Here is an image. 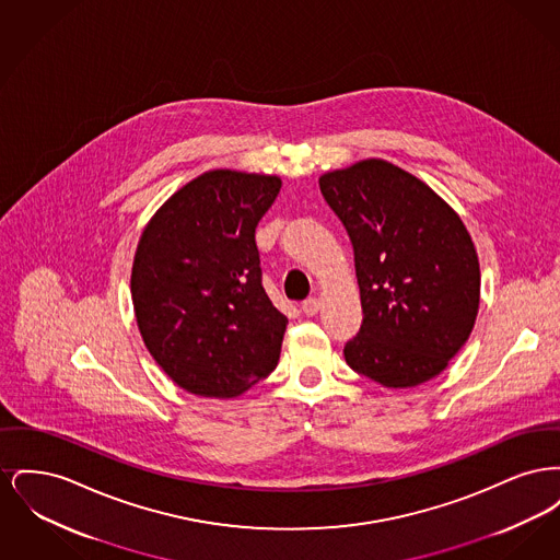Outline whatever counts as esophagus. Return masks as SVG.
<instances>
[{"instance_id": "1", "label": "esophagus", "mask_w": 560, "mask_h": 560, "mask_svg": "<svg viewBox=\"0 0 560 560\" xmlns=\"http://www.w3.org/2000/svg\"><path fill=\"white\" fill-rule=\"evenodd\" d=\"M319 298H306V300L302 302V313L308 315V317H313V315L319 313Z\"/></svg>"}]
</instances>
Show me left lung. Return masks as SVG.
Instances as JSON below:
<instances>
[{
    "instance_id": "obj_1",
    "label": "left lung",
    "mask_w": 560,
    "mask_h": 560,
    "mask_svg": "<svg viewBox=\"0 0 560 560\" xmlns=\"http://www.w3.org/2000/svg\"><path fill=\"white\" fill-rule=\"evenodd\" d=\"M354 249L363 323L345 359L386 388L447 368L479 313L475 243L452 208L409 172L365 160L319 178Z\"/></svg>"
}]
</instances>
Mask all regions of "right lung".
<instances>
[{
    "label": "right lung",
    "mask_w": 560,
    "mask_h": 560,
    "mask_svg": "<svg viewBox=\"0 0 560 560\" xmlns=\"http://www.w3.org/2000/svg\"><path fill=\"white\" fill-rule=\"evenodd\" d=\"M281 178L212 170L142 231L132 267L140 336L180 388L231 399L277 368L288 317L265 288L256 226Z\"/></svg>",
    "instance_id": "obj_1"
}]
</instances>
